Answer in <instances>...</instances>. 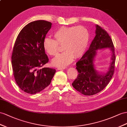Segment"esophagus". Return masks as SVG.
I'll list each match as a JSON object with an SVG mask.
<instances>
[{
	"mask_svg": "<svg viewBox=\"0 0 127 127\" xmlns=\"http://www.w3.org/2000/svg\"><path fill=\"white\" fill-rule=\"evenodd\" d=\"M65 67H58L57 68V70H64L65 69Z\"/></svg>",
	"mask_w": 127,
	"mask_h": 127,
	"instance_id": "1",
	"label": "esophagus"
}]
</instances>
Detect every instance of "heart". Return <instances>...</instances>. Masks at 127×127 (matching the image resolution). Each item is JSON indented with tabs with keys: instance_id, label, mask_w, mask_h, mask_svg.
Instances as JSON below:
<instances>
[{
	"instance_id": "heart-1",
	"label": "heart",
	"mask_w": 127,
	"mask_h": 127,
	"mask_svg": "<svg viewBox=\"0 0 127 127\" xmlns=\"http://www.w3.org/2000/svg\"><path fill=\"white\" fill-rule=\"evenodd\" d=\"M55 39L47 37L43 43L45 53L50 56L56 55L60 45H63V53L52 61L56 67H65L73 61L83 56L89 42V33L87 29L82 26L62 27L54 32Z\"/></svg>"
}]
</instances>
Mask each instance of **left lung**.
<instances>
[{
  "mask_svg": "<svg viewBox=\"0 0 127 127\" xmlns=\"http://www.w3.org/2000/svg\"><path fill=\"white\" fill-rule=\"evenodd\" d=\"M95 36L89 50L76 63L78 74L72 84L73 87L85 95H92L101 91L107 86L114 74L115 63L114 46L107 32L99 25L95 26ZM109 48L111 51V63L105 73L95 70L94 61L97 50Z\"/></svg>",
  "mask_w": 127,
  "mask_h": 127,
  "instance_id": "obj_1",
  "label": "left lung"
}]
</instances>
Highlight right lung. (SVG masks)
Segmentation results:
<instances>
[{
	"instance_id": "obj_1",
	"label": "right lung",
	"mask_w": 127,
	"mask_h": 127,
	"mask_svg": "<svg viewBox=\"0 0 127 127\" xmlns=\"http://www.w3.org/2000/svg\"><path fill=\"white\" fill-rule=\"evenodd\" d=\"M51 25L45 20L30 22L15 40L11 57L13 71L18 86L27 93L32 95L44 90L56 72L49 67L38 69L49 61L43 43Z\"/></svg>"
}]
</instances>
